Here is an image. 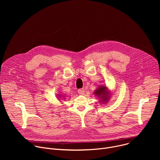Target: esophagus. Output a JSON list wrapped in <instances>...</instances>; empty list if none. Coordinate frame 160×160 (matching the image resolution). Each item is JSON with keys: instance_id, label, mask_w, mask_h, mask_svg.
<instances>
[{"instance_id": "1", "label": "esophagus", "mask_w": 160, "mask_h": 160, "mask_svg": "<svg viewBox=\"0 0 160 160\" xmlns=\"http://www.w3.org/2000/svg\"><path fill=\"white\" fill-rule=\"evenodd\" d=\"M85 92V90L83 88H80L78 90V93L80 94V95H83Z\"/></svg>"}]
</instances>
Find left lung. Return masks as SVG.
<instances>
[{
    "label": "left lung",
    "mask_w": 160,
    "mask_h": 160,
    "mask_svg": "<svg viewBox=\"0 0 160 160\" xmlns=\"http://www.w3.org/2000/svg\"><path fill=\"white\" fill-rule=\"evenodd\" d=\"M108 94V90H106V87L101 86L99 87L98 89H96L95 94L98 96L99 98H100L103 101L106 102V100H108L107 95Z\"/></svg>",
    "instance_id": "8db88e82"
}]
</instances>
